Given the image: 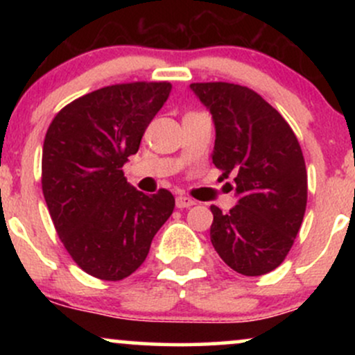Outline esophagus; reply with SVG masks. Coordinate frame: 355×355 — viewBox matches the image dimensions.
<instances>
[{
    "label": "esophagus",
    "instance_id": "obj_1",
    "mask_svg": "<svg viewBox=\"0 0 355 355\" xmlns=\"http://www.w3.org/2000/svg\"><path fill=\"white\" fill-rule=\"evenodd\" d=\"M175 205H177V209H189V207H193L195 205V200H191L189 197H177V200H175Z\"/></svg>",
    "mask_w": 355,
    "mask_h": 355
}]
</instances>
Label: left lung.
<instances>
[{
    "instance_id": "left-lung-1",
    "label": "left lung",
    "mask_w": 355,
    "mask_h": 355,
    "mask_svg": "<svg viewBox=\"0 0 355 355\" xmlns=\"http://www.w3.org/2000/svg\"><path fill=\"white\" fill-rule=\"evenodd\" d=\"M215 123L211 162L234 175L239 203L211 205L210 240L239 274L257 277L284 262L307 207V170L294 130L259 93L225 81L191 83Z\"/></svg>"
}]
</instances>
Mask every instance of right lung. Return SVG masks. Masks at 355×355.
Here are the masks:
<instances>
[{
  "instance_id": "add662e5",
  "label": "right lung",
  "mask_w": 355,
  "mask_h": 355,
  "mask_svg": "<svg viewBox=\"0 0 355 355\" xmlns=\"http://www.w3.org/2000/svg\"><path fill=\"white\" fill-rule=\"evenodd\" d=\"M170 89L168 81L95 89L61 108L44 135L42 189L53 225L76 266L100 280L132 275L173 211L168 190L145 195L121 170Z\"/></svg>"
}]
</instances>
